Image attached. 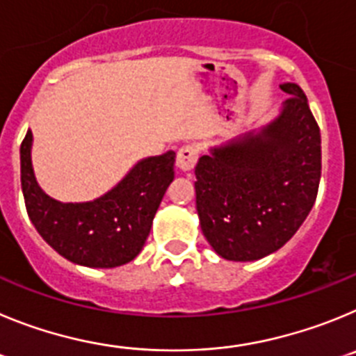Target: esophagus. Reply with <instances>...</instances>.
<instances>
[{
	"mask_svg": "<svg viewBox=\"0 0 356 356\" xmlns=\"http://www.w3.org/2000/svg\"><path fill=\"white\" fill-rule=\"evenodd\" d=\"M198 159V149L191 143L188 145H182L177 152V166L182 172L193 170L195 165H197Z\"/></svg>",
	"mask_w": 356,
	"mask_h": 356,
	"instance_id": "1",
	"label": "esophagus"
}]
</instances>
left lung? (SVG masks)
Returning <instances> with one entry per match:
<instances>
[{"mask_svg": "<svg viewBox=\"0 0 356 356\" xmlns=\"http://www.w3.org/2000/svg\"><path fill=\"white\" fill-rule=\"evenodd\" d=\"M278 117L211 147L195 166L202 232L220 257L257 261L286 245L318 197L321 133L296 83Z\"/></svg>", "mask_w": 356, "mask_h": 356, "instance_id": "obj_1", "label": "left lung"}]
</instances>
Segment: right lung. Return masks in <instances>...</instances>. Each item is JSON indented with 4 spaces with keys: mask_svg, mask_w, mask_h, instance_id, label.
I'll return each instance as SVG.
<instances>
[{
    "mask_svg": "<svg viewBox=\"0 0 356 356\" xmlns=\"http://www.w3.org/2000/svg\"><path fill=\"white\" fill-rule=\"evenodd\" d=\"M28 131L21 143V186L28 216L62 257L86 268H117L142 252L166 188L175 152L138 161L113 190L92 202L63 204L44 193L31 166Z\"/></svg>",
    "mask_w": 356,
    "mask_h": 356,
    "instance_id": "obj_1",
    "label": "right lung"
}]
</instances>
